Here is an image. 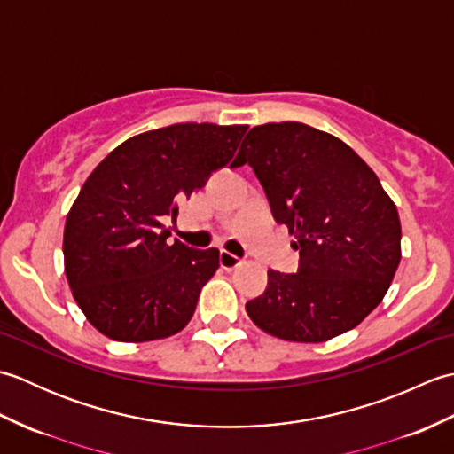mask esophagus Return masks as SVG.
I'll list each match as a JSON object with an SVG mask.
<instances>
[{"label": "esophagus", "mask_w": 454, "mask_h": 454, "mask_svg": "<svg viewBox=\"0 0 454 454\" xmlns=\"http://www.w3.org/2000/svg\"><path fill=\"white\" fill-rule=\"evenodd\" d=\"M239 263H242V257L230 254V252H226V249H220V265L222 267L228 269V271H230V269L238 267Z\"/></svg>", "instance_id": "34e87169"}]
</instances>
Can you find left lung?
I'll use <instances>...</instances> for the list:
<instances>
[{
  "mask_svg": "<svg viewBox=\"0 0 454 454\" xmlns=\"http://www.w3.org/2000/svg\"><path fill=\"white\" fill-rule=\"evenodd\" d=\"M244 163L301 254L296 273L269 269L247 316L298 343L353 330L380 304L400 263L398 210L379 177L345 142L294 121L249 130L232 168Z\"/></svg>",
  "mask_w": 454,
  "mask_h": 454,
  "instance_id": "obj_1",
  "label": "left lung"
}]
</instances>
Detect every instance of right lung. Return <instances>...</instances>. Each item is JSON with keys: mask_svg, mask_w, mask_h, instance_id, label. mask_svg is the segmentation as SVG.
<instances>
[{"mask_svg": "<svg viewBox=\"0 0 454 454\" xmlns=\"http://www.w3.org/2000/svg\"><path fill=\"white\" fill-rule=\"evenodd\" d=\"M246 130L177 122L142 132L83 183L66 218L64 265L75 302L103 335L142 343L189 324L220 252L169 244L163 222L234 159Z\"/></svg>", "mask_w": 454, "mask_h": 454, "instance_id": "1", "label": "right lung"}]
</instances>
